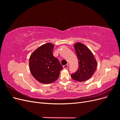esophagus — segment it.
Returning <instances> with one entry per match:
<instances>
[{
	"label": "esophagus",
	"mask_w": 120,
	"mask_h": 120,
	"mask_svg": "<svg viewBox=\"0 0 120 120\" xmlns=\"http://www.w3.org/2000/svg\"><path fill=\"white\" fill-rule=\"evenodd\" d=\"M68 64H66L63 66V68H68Z\"/></svg>",
	"instance_id": "esophagus-1"
}]
</instances>
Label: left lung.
<instances>
[{
	"instance_id": "obj_1",
	"label": "left lung",
	"mask_w": 120,
	"mask_h": 120,
	"mask_svg": "<svg viewBox=\"0 0 120 120\" xmlns=\"http://www.w3.org/2000/svg\"><path fill=\"white\" fill-rule=\"evenodd\" d=\"M79 61L78 71L71 74V78L75 81L83 82L91 78L96 70L97 63L91 51L81 42L74 45Z\"/></svg>"
}]
</instances>
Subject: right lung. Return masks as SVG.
Instances as JSON below:
<instances>
[{"instance_id":"right-lung-1","label":"right lung","mask_w":120,"mask_h":120,"mask_svg":"<svg viewBox=\"0 0 120 120\" xmlns=\"http://www.w3.org/2000/svg\"><path fill=\"white\" fill-rule=\"evenodd\" d=\"M53 48L52 43H46L35 50L30 56V71L41 83L48 84L56 81L63 68L59 60L53 56Z\"/></svg>"}]
</instances>
